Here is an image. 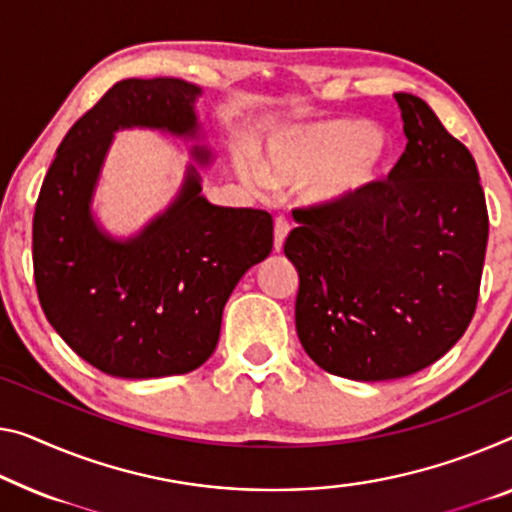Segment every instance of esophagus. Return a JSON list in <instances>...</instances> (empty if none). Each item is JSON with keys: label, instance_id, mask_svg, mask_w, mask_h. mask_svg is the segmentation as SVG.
Here are the masks:
<instances>
[{"label": "esophagus", "instance_id": "1", "mask_svg": "<svg viewBox=\"0 0 512 512\" xmlns=\"http://www.w3.org/2000/svg\"><path fill=\"white\" fill-rule=\"evenodd\" d=\"M288 231H290V224H288L286 217L274 219V249H277V251H281L283 240H286Z\"/></svg>", "mask_w": 512, "mask_h": 512}]
</instances>
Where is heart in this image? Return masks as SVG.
<instances>
[{"instance_id": "obj_1", "label": "heart", "mask_w": 512, "mask_h": 512, "mask_svg": "<svg viewBox=\"0 0 512 512\" xmlns=\"http://www.w3.org/2000/svg\"><path fill=\"white\" fill-rule=\"evenodd\" d=\"M387 162V139L366 121L313 125L270 144V176L277 183H302L331 169L327 194L364 190ZM238 169L251 185H265L267 174L251 153L238 157Z\"/></svg>"}]
</instances>
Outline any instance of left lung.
<instances>
[{
	"instance_id": "8db88e82",
	"label": "left lung",
	"mask_w": 512,
	"mask_h": 512,
	"mask_svg": "<svg viewBox=\"0 0 512 512\" xmlns=\"http://www.w3.org/2000/svg\"><path fill=\"white\" fill-rule=\"evenodd\" d=\"M407 146L384 180L297 208V336L320 368L396 380L444 357L474 318L485 194L469 148L412 93H396ZM295 215V212H293Z\"/></svg>"
}]
</instances>
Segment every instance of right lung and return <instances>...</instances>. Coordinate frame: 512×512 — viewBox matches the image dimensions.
<instances>
[{"instance_id": "obj_1", "label": "right lung", "mask_w": 512, "mask_h": 512, "mask_svg": "<svg viewBox=\"0 0 512 512\" xmlns=\"http://www.w3.org/2000/svg\"><path fill=\"white\" fill-rule=\"evenodd\" d=\"M199 89L176 77L121 80L75 121L36 201L31 256L38 300L57 334L98 371L146 380L199 368L219 341L224 304L272 251V215L219 208L194 167L178 201L116 242L89 203L112 132L130 125L194 135ZM201 162L208 151L194 148Z\"/></svg>"}]
</instances>
